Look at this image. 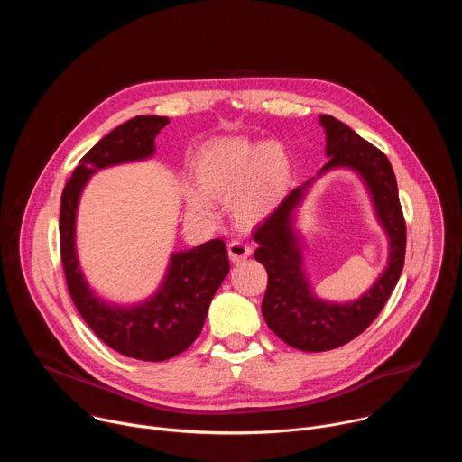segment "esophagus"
<instances>
[{"label":"esophagus","mask_w":462,"mask_h":462,"mask_svg":"<svg viewBox=\"0 0 462 462\" xmlns=\"http://www.w3.org/2000/svg\"><path fill=\"white\" fill-rule=\"evenodd\" d=\"M250 254H252V248H250L246 243H243V241H232V243H228V255H230V259H232L234 263L245 261Z\"/></svg>","instance_id":"1"}]
</instances>
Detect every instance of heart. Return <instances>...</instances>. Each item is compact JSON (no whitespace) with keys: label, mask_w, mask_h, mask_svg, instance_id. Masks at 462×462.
<instances>
[{"label":"heart","mask_w":462,"mask_h":462,"mask_svg":"<svg viewBox=\"0 0 462 462\" xmlns=\"http://www.w3.org/2000/svg\"><path fill=\"white\" fill-rule=\"evenodd\" d=\"M199 189L188 193L193 214L212 212L208 197L234 201V216L246 225L265 219L291 184V162L274 143L254 144L243 139H221L207 144L193 164Z\"/></svg>","instance_id":"heart-1"}]
</instances>
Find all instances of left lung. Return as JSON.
Masks as SVG:
<instances>
[{"mask_svg": "<svg viewBox=\"0 0 462 462\" xmlns=\"http://www.w3.org/2000/svg\"><path fill=\"white\" fill-rule=\"evenodd\" d=\"M319 124L325 129V153L328 157L319 175L333 168H351L364 179L378 223L389 237V261L374 285L355 301L328 303L312 294L301 269V250L292 216L314 179L292 189L255 228L252 237L259 246L254 257L263 263L269 274L261 305L263 318L285 344L307 353L331 351L362 335L397 285L406 255V221L391 162L378 148L335 116L319 115Z\"/></svg>", "mask_w": 462, "mask_h": 462, "instance_id": "obj_1", "label": "left lung"}]
</instances>
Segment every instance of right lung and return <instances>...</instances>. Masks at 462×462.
I'll use <instances>...</instances> for the list:
<instances>
[{
    "label": "right lung",
    "instance_id": "obj_1",
    "mask_svg": "<svg viewBox=\"0 0 462 462\" xmlns=\"http://www.w3.org/2000/svg\"><path fill=\"white\" fill-rule=\"evenodd\" d=\"M168 116H135L98 141L79 162L61 191L60 252L69 294L91 331L116 353L162 362L186 351L199 337L210 301L230 273L223 239L171 254L166 278L155 296L134 307L100 300L84 280L75 248V223L80 193L88 179L107 166L153 155L155 137Z\"/></svg>",
    "mask_w": 462,
    "mask_h": 462
}]
</instances>
